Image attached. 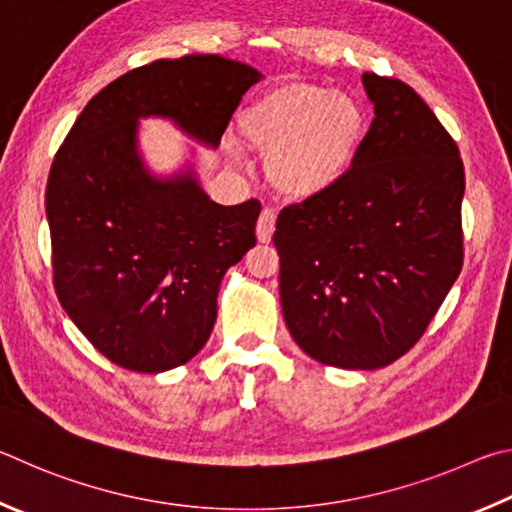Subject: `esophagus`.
<instances>
[{"label":"esophagus","instance_id":"obj_1","mask_svg":"<svg viewBox=\"0 0 512 512\" xmlns=\"http://www.w3.org/2000/svg\"><path fill=\"white\" fill-rule=\"evenodd\" d=\"M274 224H276V213L272 209H263L261 215H258V222H256L258 240L270 242L272 233H274Z\"/></svg>","mask_w":512,"mask_h":512}]
</instances>
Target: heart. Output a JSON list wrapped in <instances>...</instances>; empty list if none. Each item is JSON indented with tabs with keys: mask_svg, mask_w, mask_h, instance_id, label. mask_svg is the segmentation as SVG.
Here are the masks:
<instances>
[{
	"mask_svg": "<svg viewBox=\"0 0 512 512\" xmlns=\"http://www.w3.org/2000/svg\"><path fill=\"white\" fill-rule=\"evenodd\" d=\"M240 132L267 157L276 191L292 200L324 195L342 182L364 137V114L351 96L317 83H281L240 114Z\"/></svg>",
	"mask_w": 512,
	"mask_h": 512,
	"instance_id": "b5f03b06",
	"label": "heart"
}]
</instances>
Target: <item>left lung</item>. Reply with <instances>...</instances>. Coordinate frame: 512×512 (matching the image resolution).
I'll return each instance as SVG.
<instances>
[{
	"mask_svg": "<svg viewBox=\"0 0 512 512\" xmlns=\"http://www.w3.org/2000/svg\"><path fill=\"white\" fill-rule=\"evenodd\" d=\"M375 116L342 182L276 218L285 324L312 360L371 371L405 355L463 267V161L398 78L364 74Z\"/></svg>",
	"mask_w": 512,
	"mask_h": 512,
	"instance_id": "obj_1",
	"label": "left lung"
}]
</instances>
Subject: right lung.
<instances>
[{
    "instance_id": "1",
    "label": "right lung",
    "mask_w": 512,
    "mask_h": 512,
    "mask_svg": "<svg viewBox=\"0 0 512 512\" xmlns=\"http://www.w3.org/2000/svg\"><path fill=\"white\" fill-rule=\"evenodd\" d=\"M261 80L222 56L155 60L85 105L47 182L53 285L107 360L161 373L202 351L224 272L256 245L261 202L222 206L193 173L152 177L137 152L141 116H166L218 146L242 94Z\"/></svg>"
}]
</instances>
